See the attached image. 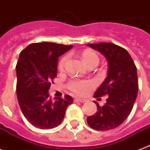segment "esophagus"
<instances>
[{"label": "esophagus", "mask_w": 150, "mask_h": 150, "mask_svg": "<svg viewBox=\"0 0 150 150\" xmlns=\"http://www.w3.org/2000/svg\"><path fill=\"white\" fill-rule=\"evenodd\" d=\"M75 102H80V103H85L86 102V100H83V99H80V98H76L74 100Z\"/></svg>", "instance_id": "esophagus-1"}]
</instances>
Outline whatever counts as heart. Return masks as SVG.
Returning <instances> with one entry per match:
<instances>
[{
	"label": "heart",
	"instance_id": "obj_1",
	"mask_svg": "<svg viewBox=\"0 0 150 150\" xmlns=\"http://www.w3.org/2000/svg\"><path fill=\"white\" fill-rule=\"evenodd\" d=\"M83 62L86 67L90 64H96L99 62V57L96 53L90 50H84L81 55ZM68 60V56L65 55L60 59L58 64V67L60 70H64L65 64ZM93 86V83L90 80H72L68 83V88L71 91L76 93L77 94L82 95L86 93Z\"/></svg>",
	"mask_w": 150,
	"mask_h": 150
}]
</instances>
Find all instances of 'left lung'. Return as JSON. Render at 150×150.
Returning a JSON list of instances; mask_svg holds the SVG:
<instances>
[{
    "instance_id": "8db88e82",
    "label": "left lung",
    "mask_w": 150,
    "mask_h": 150,
    "mask_svg": "<svg viewBox=\"0 0 150 150\" xmlns=\"http://www.w3.org/2000/svg\"><path fill=\"white\" fill-rule=\"evenodd\" d=\"M99 51L108 62L107 76L95 92L94 97L106 95V103L87 117L86 121L96 130H110L118 127L127 118L138 93L137 67L127 50L112 43L87 44Z\"/></svg>"
}]
</instances>
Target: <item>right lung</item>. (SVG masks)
I'll list each match as a JSON object with an SVG mask.
<instances>
[{"mask_svg":"<svg viewBox=\"0 0 150 150\" xmlns=\"http://www.w3.org/2000/svg\"><path fill=\"white\" fill-rule=\"evenodd\" d=\"M73 46L43 42L31 44L21 52L16 66L17 96L23 116L40 129L57 127L74 100L69 95L55 97L48 90L57 76L59 57Z\"/></svg>","mask_w":150,"mask_h":150,"instance_id":"obj_1","label":"right lung"}]
</instances>
